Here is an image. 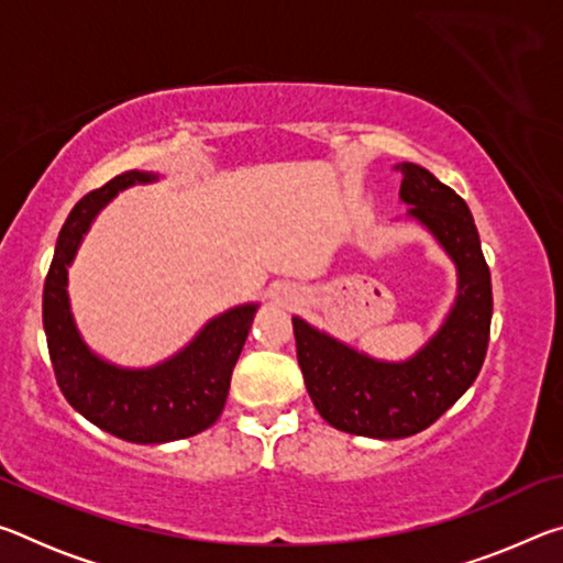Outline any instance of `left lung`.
<instances>
[{"label":"left lung","instance_id":"left-lung-1","mask_svg":"<svg viewBox=\"0 0 563 563\" xmlns=\"http://www.w3.org/2000/svg\"><path fill=\"white\" fill-rule=\"evenodd\" d=\"M399 201L456 268V298L440 330L412 357L389 362L292 318L312 405L340 432L402 440L437 422L479 375L489 345L492 275L470 208L417 164H399Z\"/></svg>","mask_w":563,"mask_h":563}]
</instances>
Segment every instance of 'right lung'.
<instances>
[{
  "label": "right lung",
  "mask_w": 563,
  "mask_h": 563,
  "mask_svg": "<svg viewBox=\"0 0 563 563\" xmlns=\"http://www.w3.org/2000/svg\"><path fill=\"white\" fill-rule=\"evenodd\" d=\"M158 178L151 170H126L71 208L56 241L42 300L46 345L66 402L99 430L136 444L186 440L221 417L233 367L258 310V302L235 305L208 320L176 355L151 367L113 365L84 342L66 292L69 265L84 233L119 190L156 184Z\"/></svg>",
  "instance_id": "add662e5"
}]
</instances>
